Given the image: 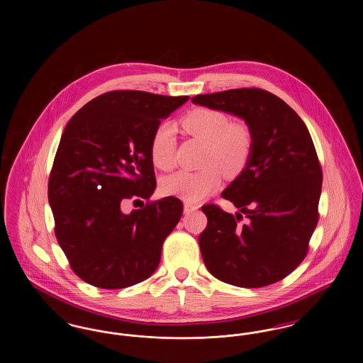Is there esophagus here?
<instances>
[{"mask_svg": "<svg viewBox=\"0 0 363 363\" xmlns=\"http://www.w3.org/2000/svg\"><path fill=\"white\" fill-rule=\"evenodd\" d=\"M197 206H194V204H190V203H185V206H184V212L186 213V215H189L191 212H194L196 209H197Z\"/></svg>", "mask_w": 363, "mask_h": 363, "instance_id": "obj_1", "label": "esophagus"}]
</instances>
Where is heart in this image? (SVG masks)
<instances>
[{"label":"heart","instance_id":"1","mask_svg":"<svg viewBox=\"0 0 363 363\" xmlns=\"http://www.w3.org/2000/svg\"><path fill=\"white\" fill-rule=\"evenodd\" d=\"M182 128L194 138L207 143L200 172H177L166 177L162 190L186 203L197 204L208 194L219 189L225 172L227 177L241 174L253 152V136L246 123L230 122L227 114L208 107H197L181 120ZM151 160L157 169L170 170L174 166L175 138L170 122L160 123L150 144Z\"/></svg>","mask_w":363,"mask_h":363}]
</instances>
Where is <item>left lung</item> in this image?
<instances>
[{
    "instance_id": "1",
    "label": "left lung",
    "mask_w": 363,
    "mask_h": 363,
    "mask_svg": "<svg viewBox=\"0 0 363 363\" xmlns=\"http://www.w3.org/2000/svg\"><path fill=\"white\" fill-rule=\"evenodd\" d=\"M191 102L241 117L253 136L246 169L222 193L240 212L201 207L208 219L199 237L206 267L233 286L274 284L306 257L318 223L323 170L311 133L289 104L261 88L197 95Z\"/></svg>"
}]
</instances>
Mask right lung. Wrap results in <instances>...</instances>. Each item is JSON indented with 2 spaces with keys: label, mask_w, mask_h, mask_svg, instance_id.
Returning <instances> with one entry per match:
<instances>
[{
  "label": "right lung",
  "mask_w": 363,
  "mask_h": 363,
  "mask_svg": "<svg viewBox=\"0 0 363 363\" xmlns=\"http://www.w3.org/2000/svg\"><path fill=\"white\" fill-rule=\"evenodd\" d=\"M188 99L110 91L67 123L48 196L58 245L72 271L88 284L117 290L155 272L162 245L184 206L173 196L150 200L156 186L150 144L160 121ZM129 199L147 203L123 214L121 206Z\"/></svg>",
  "instance_id": "obj_1"
}]
</instances>
